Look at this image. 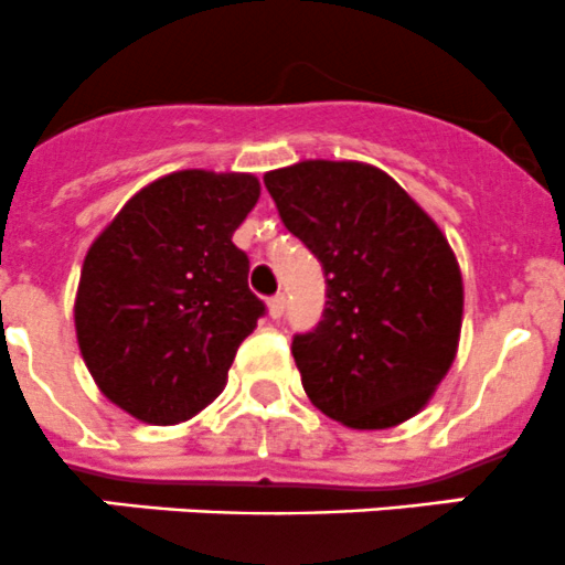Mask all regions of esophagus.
Wrapping results in <instances>:
<instances>
[{"mask_svg": "<svg viewBox=\"0 0 565 565\" xmlns=\"http://www.w3.org/2000/svg\"><path fill=\"white\" fill-rule=\"evenodd\" d=\"M285 312V296L282 294H275L269 299V316L271 318H280Z\"/></svg>", "mask_w": 565, "mask_h": 565, "instance_id": "34e87169", "label": "esophagus"}]
</instances>
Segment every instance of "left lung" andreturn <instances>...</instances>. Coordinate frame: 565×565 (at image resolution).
I'll return each instance as SVG.
<instances>
[{"instance_id": "obj_1", "label": "left lung", "mask_w": 565, "mask_h": 565, "mask_svg": "<svg viewBox=\"0 0 565 565\" xmlns=\"http://www.w3.org/2000/svg\"><path fill=\"white\" fill-rule=\"evenodd\" d=\"M264 183L327 280L321 321L290 343L305 393L351 428L409 420L459 345L465 290L448 238L376 167L301 161Z\"/></svg>"}]
</instances>
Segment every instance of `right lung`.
I'll use <instances>...</instances> for the list:
<instances>
[{
    "instance_id": "add662e5",
    "label": "right lung",
    "mask_w": 565,
    "mask_h": 565,
    "mask_svg": "<svg viewBox=\"0 0 565 565\" xmlns=\"http://www.w3.org/2000/svg\"><path fill=\"white\" fill-rule=\"evenodd\" d=\"M258 194L244 172H172L134 194L87 253L82 356L100 393L137 420L172 426L205 409L266 316L233 244Z\"/></svg>"
}]
</instances>
